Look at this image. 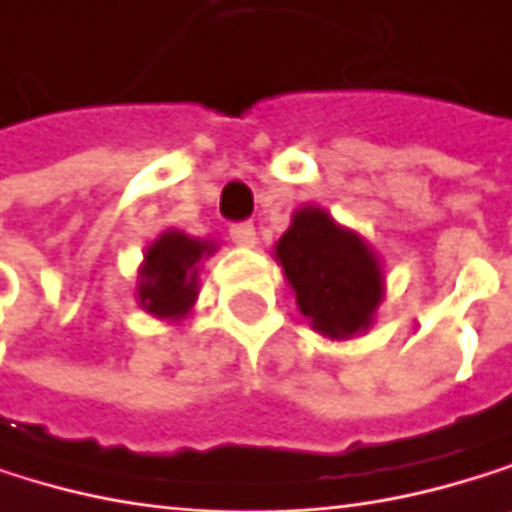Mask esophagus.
I'll return each mask as SVG.
<instances>
[{
    "label": "esophagus",
    "instance_id": "obj_1",
    "mask_svg": "<svg viewBox=\"0 0 512 512\" xmlns=\"http://www.w3.org/2000/svg\"><path fill=\"white\" fill-rule=\"evenodd\" d=\"M230 239L236 245H254V242H258V233H254L251 221H236V224H230Z\"/></svg>",
    "mask_w": 512,
    "mask_h": 512
}]
</instances>
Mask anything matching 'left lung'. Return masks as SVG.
Masks as SVG:
<instances>
[{"mask_svg":"<svg viewBox=\"0 0 512 512\" xmlns=\"http://www.w3.org/2000/svg\"><path fill=\"white\" fill-rule=\"evenodd\" d=\"M297 291L300 312L324 337H352L370 324L382 300V276L361 236L337 227L321 209H300L276 245Z\"/></svg>","mask_w":512,"mask_h":512,"instance_id":"left-lung-1","label":"left lung"}]
</instances>
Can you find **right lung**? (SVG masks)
I'll return each mask as SVG.
<instances>
[{
    "instance_id": "obj_1",
    "label": "right lung",
    "mask_w": 512,
    "mask_h": 512,
    "mask_svg": "<svg viewBox=\"0 0 512 512\" xmlns=\"http://www.w3.org/2000/svg\"><path fill=\"white\" fill-rule=\"evenodd\" d=\"M212 245L185 233H163L145 254L139 300L157 318H181L197 300V261Z\"/></svg>"
}]
</instances>
